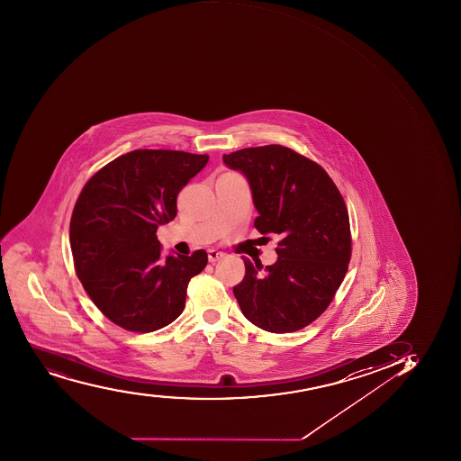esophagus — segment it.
Listing matches in <instances>:
<instances>
[{"label": "esophagus", "instance_id": "esophagus-1", "mask_svg": "<svg viewBox=\"0 0 461 461\" xmlns=\"http://www.w3.org/2000/svg\"><path fill=\"white\" fill-rule=\"evenodd\" d=\"M207 257H209L210 263H214V261H218L221 260V258H223L225 254H223V252L218 251V249H209V251H207Z\"/></svg>", "mask_w": 461, "mask_h": 461}]
</instances>
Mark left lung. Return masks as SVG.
Segmentation results:
<instances>
[{
    "mask_svg": "<svg viewBox=\"0 0 461 461\" xmlns=\"http://www.w3.org/2000/svg\"><path fill=\"white\" fill-rule=\"evenodd\" d=\"M222 159L249 183L257 230L281 238L274 265L243 258L247 274L233 288L239 306L267 332L305 328L332 302L350 261L341 194L320 165L287 147H249Z\"/></svg>",
    "mask_w": 461,
    "mask_h": 461,
    "instance_id": "8db88e82",
    "label": "left lung"
}]
</instances>
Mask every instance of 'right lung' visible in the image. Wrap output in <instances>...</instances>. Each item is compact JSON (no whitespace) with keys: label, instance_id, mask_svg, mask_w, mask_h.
<instances>
[{"label":"right lung","instance_id":"obj_1","mask_svg":"<svg viewBox=\"0 0 461 461\" xmlns=\"http://www.w3.org/2000/svg\"><path fill=\"white\" fill-rule=\"evenodd\" d=\"M207 155L133 150L99 169L70 221L78 278L105 317L132 332H153L182 314L187 284L207 265L204 249L162 257L156 231L177 214V195Z\"/></svg>","mask_w":461,"mask_h":461}]
</instances>
